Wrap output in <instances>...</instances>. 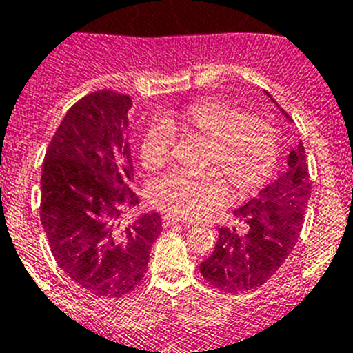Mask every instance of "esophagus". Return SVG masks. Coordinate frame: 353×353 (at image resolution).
<instances>
[{
    "label": "esophagus",
    "mask_w": 353,
    "mask_h": 353,
    "mask_svg": "<svg viewBox=\"0 0 353 353\" xmlns=\"http://www.w3.org/2000/svg\"><path fill=\"white\" fill-rule=\"evenodd\" d=\"M162 224H164V226H174V224L191 226V223H187V221H180V219H176V217H171V215H164V217H162Z\"/></svg>",
    "instance_id": "obj_1"
}]
</instances>
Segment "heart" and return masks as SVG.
<instances>
[{"mask_svg":"<svg viewBox=\"0 0 353 353\" xmlns=\"http://www.w3.org/2000/svg\"><path fill=\"white\" fill-rule=\"evenodd\" d=\"M173 136L205 141L201 166L210 168L199 173L173 171L150 185L152 205L176 219H198L219 207L228 185L239 198L252 194L276 170V127L260 114H244L230 102L203 99L150 123L139 143V161L146 171H159L170 162Z\"/></svg>","mask_w":353,"mask_h":353,"instance_id":"obj_1","label":"heart"}]
</instances>
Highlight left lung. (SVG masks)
I'll return each instance as SVG.
<instances>
[{
  "instance_id": "left-lung-1",
  "label": "left lung",
  "mask_w": 353,
  "mask_h": 353,
  "mask_svg": "<svg viewBox=\"0 0 353 353\" xmlns=\"http://www.w3.org/2000/svg\"><path fill=\"white\" fill-rule=\"evenodd\" d=\"M310 198V170L299 141L290 152L285 173L233 210L236 226L217 230L214 252L199 265L201 276L228 293L248 292L269 281L299 242Z\"/></svg>"
}]
</instances>
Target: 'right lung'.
<instances>
[{"label": "right lung", "mask_w": 353, "mask_h": 353, "mask_svg": "<svg viewBox=\"0 0 353 353\" xmlns=\"http://www.w3.org/2000/svg\"><path fill=\"white\" fill-rule=\"evenodd\" d=\"M129 95L101 90L68 109L42 164L40 221L51 252L72 281L93 295L121 297L141 283L162 230L152 212L121 226L139 203L130 189Z\"/></svg>", "instance_id": "1"}]
</instances>
